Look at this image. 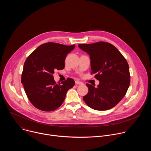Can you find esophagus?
Instances as JSON below:
<instances>
[{
    "label": "esophagus",
    "instance_id": "esophagus-1",
    "mask_svg": "<svg viewBox=\"0 0 151 151\" xmlns=\"http://www.w3.org/2000/svg\"><path fill=\"white\" fill-rule=\"evenodd\" d=\"M75 83H76V85H82V84H83V83H82V82H80V81H75Z\"/></svg>",
    "mask_w": 151,
    "mask_h": 151
}]
</instances>
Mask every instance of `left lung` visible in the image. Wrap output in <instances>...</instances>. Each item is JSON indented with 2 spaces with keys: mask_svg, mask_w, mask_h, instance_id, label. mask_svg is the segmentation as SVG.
<instances>
[{
  "mask_svg": "<svg viewBox=\"0 0 151 151\" xmlns=\"http://www.w3.org/2000/svg\"><path fill=\"white\" fill-rule=\"evenodd\" d=\"M78 47L90 55L91 73L99 81L97 87L87 83L88 93L83 100L94 110L106 111L115 106L125 96L130 83L128 64L113 45L98 42Z\"/></svg>",
  "mask_w": 151,
  "mask_h": 151,
  "instance_id": "1",
  "label": "left lung"
}]
</instances>
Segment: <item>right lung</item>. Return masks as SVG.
<instances>
[{"mask_svg": "<svg viewBox=\"0 0 151 151\" xmlns=\"http://www.w3.org/2000/svg\"><path fill=\"white\" fill-rule=\"evenodd\" d=\"M75 47L54 42L38 47L27 58L21 75V83L26 94L37 109L53 111L62 104L68 91L72 88L73 79L56 83L52 74L64 68L66 55Z\"/></svg>", "mask_w": 151, "mask_h": 151, "instance_id": "obj_1", "label": "right lung"}]
</instances>
